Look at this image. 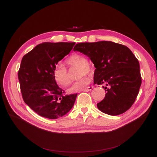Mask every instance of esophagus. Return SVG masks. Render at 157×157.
Listing matches in <instances>:
<instances>
[{
    "label": "esophagus",
    "instance_id": "1",
    "mask_svg": "<svg viewBox=\"0 0 157 157\" xmlns=\"http://www.w3.org/2000/svg\"><path fill=\"white\" fill-rule=\"evenodd\" d=\"M93 89V86H89V87H87L86 88L84 89L83 90V92H89V91H91V90Z\"/></svg>",
    "mask_w": 157,
    "mask_h": 157
}]
</instances>
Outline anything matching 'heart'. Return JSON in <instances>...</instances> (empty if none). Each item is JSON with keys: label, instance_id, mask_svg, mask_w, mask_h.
I'll return each mask as SVG.
<instances>
[{"label": "heart", "instance_id": "1", "mask_svg": "<svg viewBox=\"0 0 157 157\" xmlns=\"http://www.w3.org/2000/svg\"><path fill=\"white\" fill-rule=\"evenodd\" d=\"M67 65L80 67L79 76H83L86 74H90L92 71L91 67L88 64L86 58L80 54H73L70 56L66 60ZM53 77L58 85L61 86H67L69 85L71 80L69 76L67 69L62 64H59L56 66L53 71ZM91 80L87 76H83L81 79L76 81L69 89L71 93H76L82 91L85 89L90 83Z\"/></svg>", "mask_w": 157, "mask_h": 157}]
</instances>
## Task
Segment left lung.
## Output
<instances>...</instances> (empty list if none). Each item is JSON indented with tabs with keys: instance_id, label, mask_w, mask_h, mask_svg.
<instances>
[{
	"instance_id": "obj_1",
	"label": "left lung",
	"mask_w": 157,
	"mask_h": 157,
	"mask_svg": "<svg viewBox=\"0 0 157 157\" xmlns=\"http://www.w3.org/2000/svg\"><path fill=\"white\" fill-rule=\"evenodd\" d=\"M73 50L87 55L96 68L94 82L106 91L97 104L102 113L121 114L134 103L141 85L138 60L127 46L111 41L76 44Z\"/></svg>"
}]
</instances>
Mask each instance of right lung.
Listing matches in <instances>:
<instances>
[{"label": "right lung", "mask_w": 157, "mask_h": 157, "mask_svg": "<svg viewBox=\"0 0 157 157\" xmlns=\"http://www.w3.org/2000/svg\"><path fill=\"white\" fill-rule=\"evenodd\" d=\"M74 45L75 43H43L23 57L18 74L23 99L41 117H62L75 102L78 94L65 95L53 77L56 65Z\"/></svg>", "instance_id": "right-lung-1"}]
</instances>
